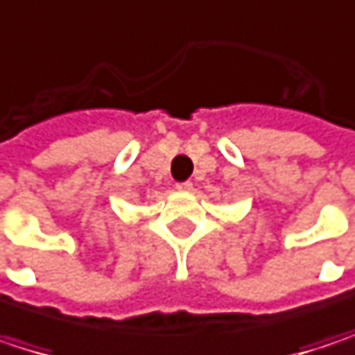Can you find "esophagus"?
<instances>
[{
  "label": "esophagus",
  "instance_id": "esophagus-1",
  "mask_svg": "<svg viewBox=\"0 0 355 355\" xmlns=\"http://www.w3.org/2000/svg\"><path fill=\"white\" fill-rule=\"evenodd\" d=\"M177 189H178V191H191V189H193V182H191V180H184V182H178Z\"/></svg>",
  "mask_w": 355,
  "mask_h": 355
}]
</instances>
